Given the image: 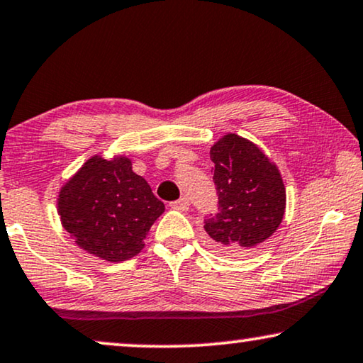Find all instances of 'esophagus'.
I'll use <instances>...</instances> for the list:
<instances>
[{
    "mask_svg": "<svg viewBox=\"0 0 363 363\" xmlns=\"http://www.w3.org/2000/svg\"><path fill=\"white\" fill-rule=\"evenodd\" d=\"M171 207L174 208V211H179V212H187L189 211V201L186 197L179 199V201L176 202H171Z\"/></svg>",
    "mask_w": 363,
    "mask_h": 363,
    "instance_id": "1",
    "label": "esophagus"
}]
</instances>
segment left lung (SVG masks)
<instances>
[{"mask_svg":"<svg viewBox=\"0 0 363 363\" xmlns=\"http://www.w3.org/2000/svg\"><path fill=\"white\" fill-rule=\"evenodd\" d=\"M218 212L206 220L217 250L240 255L281 225L286 189L278 166L253 141L227 133L211 147Z\"/></svg>","mask_w":363,"mask_h":363,"instance_id":"1","label":"left lung"}]
</instances>
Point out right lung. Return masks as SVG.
Listing matches in <instances>:
<instances>
[{
  "instance_id": "add662e5",
  "label": "right lung",
  "mask_w": 363,
  "mask_h": 363,
  "mask_svg": "<svg viewBox=\"0 0 363 363\" xmlns=\"http://www.w3.org/2000/svg\"><path fill=\"white\" fill-rule=\"evenodd\" d=\"M60 223L86 253L118 263L136 257L164 203L123 155H94L60 187Z\"/></svg>"
}]
</instances>
